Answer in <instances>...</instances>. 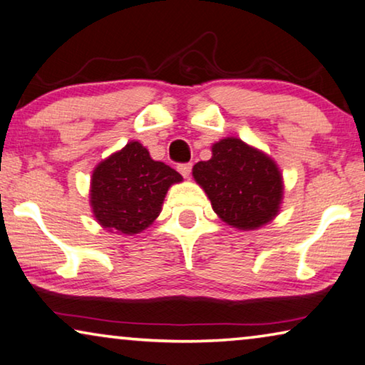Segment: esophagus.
<instances>
[{"mask_svg":"<svg viewBox=\"0 0 365 365\" xmlns=\"http://www.w3.org/2000/svg\"><path fill=\"white\" fill-rule=\"evenodd\" d=\"M177 168H178V172H180L185 178H188L190 173H192V164H180Z\"/></svg>","mask_w":365,"mask_h":365,"instance_id":"esophagus-1","label":"esophagus"}]
</instances>
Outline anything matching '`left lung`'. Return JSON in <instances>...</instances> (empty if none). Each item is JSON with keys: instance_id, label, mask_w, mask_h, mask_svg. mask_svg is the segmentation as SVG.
<instances>
[{"instance_id": "1", "label": "left lung", "mask_w": 365, "mask_h": 365, "mask_svg": "<svg viewBox=\"0 0 365 365\" xmlns=\"http://www.w3.org/2000/svg\"><path fill=\"white\" fill-rule=\"evenodd\" d=\"M210 160L193 167V177L215 213L239 230H255L277 215L284 185L275 162L241 139L226 138L213 145Z\"/></svg>"}]
</instances>
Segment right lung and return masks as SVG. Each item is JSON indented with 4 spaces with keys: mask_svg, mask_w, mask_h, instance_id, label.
I'll list each match as a JSON object with an SVG mask.
<instances>
[{
    "mask_svg": "<svg viewBox=\"0 0 365 365\" xmlns=\"http://www.w3.org/2000/svg\"><path fill=\"white\" fill-rule=\"evenodd\" d=\"M182 175L164 162L150 159L148 149L129 143L95 168L91 208L108 231L138 235L160 213L167 190Z\"/></svg>",
    "mask_w": 365,
    "mask_h": 365,
    "instance_id": "1",
    "label": "right lung"
}]
</instances>
